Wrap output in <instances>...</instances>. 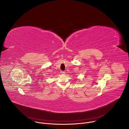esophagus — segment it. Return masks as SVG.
<instances>
[{
	"instance_id": "1",
	"label": "esophagus",
	"mask_w": 129,
	"mask_h": 129,
	"mask_svg": "<svg viewBox=\"0 0 129 129\" xmlns=\"http://www.w3.org/2000/svg\"><path fill=\"white\" fill-rule=\"evenodd\" d=\"M61 74L64 75L65 73V72L64 71H61Z\"/></svg>"
}]
</instances>
